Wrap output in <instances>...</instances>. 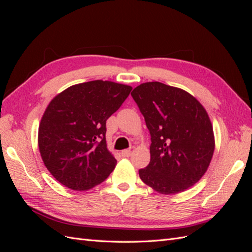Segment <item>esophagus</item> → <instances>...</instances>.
Wrapping results in <instances>:
<instances>
[{"label": "esophagus", "instance_id": "34e87169", "mask_svg": "<svg viewBox=\"0 0 252 252\" xmlns=\"http://www.w3.org/2000/svg\"><path fill=\"white\" fill-rule=\"evenodd\" d=\"M121 155H122V157H124V158L130 157V155H131V150H130V149H125V150H123V151L121 152Z\"/></svg>", "mask_w": 252, "mask_h": 252}]
</instances>
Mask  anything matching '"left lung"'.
Returning a JSON list of instances; mask_svg holds the SVG:
<instances>
[{
  "mask_svg": "<svg viewBox=\"0 0 252 252\" xmlns=\"http://www.w3.org/2000/svg\"><path fill=\"white\" fill-rule=\"evenodd\" d=\"M131 95L151 135L150 162L139 174L162 194L193 186L207 171L215 134L203 105L187 91L159 82L143 83Z\"/></svg>",
  "mask_w": 252,
  "mask_h": 252,
  "instance_id": "obj_1",
  "label": "left lung"
}]
</instances>
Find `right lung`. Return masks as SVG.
<instances>
[{
    "label": "right lung",
    "mask_w": 252,
    "mask_h": 252,
    "mask_svg": "<svg viewBox=\"0 0 252 252\" xmlns=\"http://www.w3.org/2000/svg\"><path fill=\"white\" fill-rule=\"evenodd\" d=\"M131 89L96 80L68 87L50 101L37 143L44 165L61 184L85 191L109 177L117 159L107 149L106 121Z\"/></svg>",
    "instance_id": "right-lung-1"
}]
</instances>
